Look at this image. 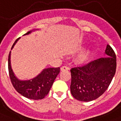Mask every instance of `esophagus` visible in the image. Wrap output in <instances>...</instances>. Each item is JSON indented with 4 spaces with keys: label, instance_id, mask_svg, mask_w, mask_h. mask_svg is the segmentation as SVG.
<instances>
[{
    "label": "esophagus",
    "instance_id": "esophagus-1",
    "mask_svg": "<svg viewBox=\"0 0 121 121\" xmlns=\"http://www.w3.org/2000/svg\"><path fill=\"white\" fill-rule=\"evenodd\" d=\"M69 70V67H67V66H63L61 67V70L63 71V70Z\"/></svg>",
    "mask_w": 121,
    "mask_h": 121
}]
</instances>
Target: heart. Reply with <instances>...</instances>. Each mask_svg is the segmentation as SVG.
Listing matches in <instances>:
<instances>
[{"label":"heart","instance_id":"1","mask_svg":"<svg viewBox=\"0 0 121 121\" xmlns=\"http://www.w3.org/2000/svg\"><path fill=\"white\" fill-rule=\"evenodd\" d=\"M90 54H91V50L90 49H87V50H85V51H83L79 54V61L81 62V63L86 61L89 59V58H90Z\"/></svg>","mask_w":121,"mask_h":121}]
</instances>
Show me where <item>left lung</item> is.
I'll return each instance as SVG.
<instances>
[{
  "instance_id": "8db88e82",
  "label": "left lung",
  "mask_w": 121,
  "mask_h": 121,
  "mask_svg": "<svg viewBox=\"0 0 121 121\" xmlns=\"http://www.w3.org/2000/svg\"><path fill=\"white\" fill-rule=\"evenodd\" d=\"M105 54L108 56L71 69L70 92L75 99L91 101L107 90L115 74L117 63L115 52L109 45Z\"/></svg>"
}]
</instances>
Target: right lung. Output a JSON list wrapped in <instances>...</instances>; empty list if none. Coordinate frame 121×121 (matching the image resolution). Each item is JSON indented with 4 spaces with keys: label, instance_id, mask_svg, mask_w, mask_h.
<instances>
[{
    "label": "right lung",
    "instance_id": "obj_1",
    "mask_svg": "<svg viewBox=\"0 0 121 121\" xmlns=\"http://www.w3.org/2000/svg\"><path fill=\"white\" fill-rule=\"evenodd\" d=\"M35 30L28 31L24 35H27ZM20 39L18 38L13 43L11 49ZM8 70L11 81L15 90L28 99L38 100L43 99L49 92L55 79L60 72V68L44 69L35 78L29 80H20L15 76L11 65V51L8 56Z\"/></svg>",
    "mask_w": 121,
    "mask_h": 121
}]
</instances>
